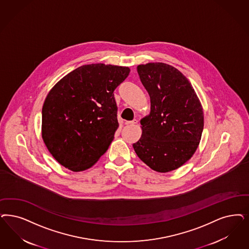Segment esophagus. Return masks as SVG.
<instances>
[{
  "label": "esophagus",
  "instance_id": "1",
  "mask_svg": "<svg viewBox=\"0 0 249 249\" xmlns=\"http://www.w3.org/2000/svg\"><path fill=\"white\" fill-rule=\"evenodd\" d=\"M136 123H137V120H131V121H126V122H125V125L129 126V125H134V124H136Z\"/></svg>",
  "mask_w": 249,
  "mask_h": 249
}]
</instances>
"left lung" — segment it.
Instances as JSON below:
<instances>
[{
	"label": "left lung",
	"mask_w": 249,
	"mask_h": 249,
	"mask_svg": "<svg viewBox=\"0 0 249 249\" xmlns=\"http://www.w3.org/2000/svg\"><path fill=\"white\" fill-rule=\"evenodd\" d=\"M150 95L151 111L140 123L142 136L133 143L138 157L151 169H178L195 154L204 126L201 103L181 71L163 62L138 65Z\"/></svg>",
	"instance_id": "obj_1"
}]
</instances>
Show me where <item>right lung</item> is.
Masks as SVG:
<instances>
[{"mask_svg": "<svg viewBox=\"0 0 249 249\" xmlns=\"http://www.w3.org/2000/svg\"><path fill=\"white\" fill-rule=\"evenodd\" d=\"M130 69L86 64L69 72L48 93L41 136L54 159L72 172L92 167L119 128L114 90Z\"/></svg>", "mask_w": 249, "mask_h": 249, "instance_id": "right-lung-1", "label": "right lung"}]
</instances>
